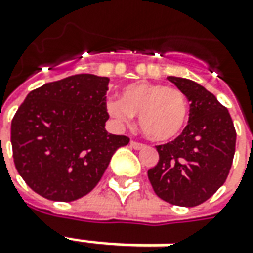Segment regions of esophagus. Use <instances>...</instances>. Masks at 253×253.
I'll list each match as a JSON object with an SVG mask.
<instances>
[{"label":"esophagus","mask_w":253,"mask_h":253,"mask_svg":"<svg viewBox=\"0 0 253 253\" xmlns=\"http://www.w3.org/2000/svg\"><path fill=\"white\" fill-rule=\"evenodd\" d=\"M130 147L134 149H142V148H145L147 145H145V144H142V142H138V141L131 140L130 141Z\"/></svg>","instance_id":"1"}]
</instances>
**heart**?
Listing matches in <instances>:
<instances>
[{
	"label": "heart",
	"mask_w": 253,
	"mask_h": 253,
	"mask_svg": "<svg viewBox=\"0 0 253 253\" xmlns=\"http://www.w3.org/2000/svg\"><path fill=\"white\" fill-rule=\"evenodd\" d=\"M108 112L120 123L138 116L141 131L151 141L166 142L184 130L190 106L183 91L161 83L128 84L119 99L106 102Z\"/></svg>",
	"instance_id": "obj_1"
}]
</instances>
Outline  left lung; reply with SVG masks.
Instances as JSON below:
<instances>
[{
    "instance_id": "obj_1",
    "label": "left lung",
    "mask_w": 253,
    "mask_h": 253,
    "mask_svg": "<svg viewBox=\"0 0 253 253\" xmlns=\"http://www.w3.org/2000/svg\"><path fill=\"white\" fill-rule=\"evenodd\" d=\"M168 80L190 101V119L177 138L156 145L159 161L148 170V178L159 198L190 208L204 204L224 184L237 133L227 108L212 92L188 79Z\"/></svg>"
}]
</instances>
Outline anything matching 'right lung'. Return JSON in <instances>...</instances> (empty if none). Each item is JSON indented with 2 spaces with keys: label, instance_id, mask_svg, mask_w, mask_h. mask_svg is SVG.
Here are the masks:
<instances>
[{
  "label": "right lung",
  "instance_id": "right-lung-1",
  "mask_svg": "<svg viewBox=\"0 0 253 253\" xmlns=\"http://www.w3.org/2000/svg\"><path fill=\"white\" fill-rule=\"evenodd\" d=\"M109 79L75 75L30 91L11 125L13 162L33 191L72 202L99 183L126 135L105 130Z\"/></svg>",
  "mask_w": 253,
  "mask_h": 253
}]
</instances>
